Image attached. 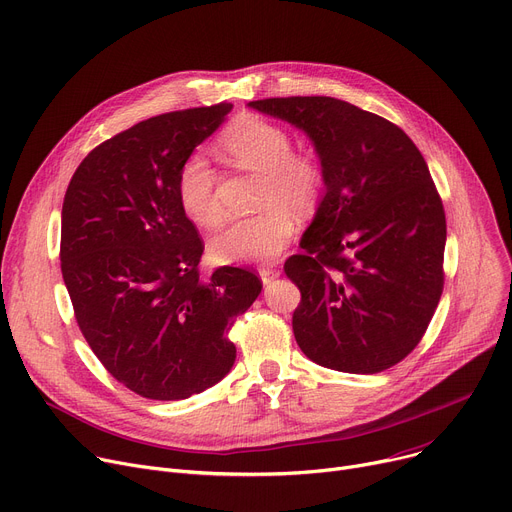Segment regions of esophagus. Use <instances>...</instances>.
<instances>
[{
	"label": "esophagus",
	"instance_id": "obj_1",
	"mask_svg": "<svg viewBox=\"0 0 512 512\" xmlns=\"http://www.w3.org/2000/svg\"><path fill=\"white\" fill-rule=\"evenodd\" d=\"M259 278L267 286V284L274 282L276 278H280V269H276V267H261L259 269Z\"/></svg>",
	"mask_w": 512,
	"mask_h": 512
}]
</instances>
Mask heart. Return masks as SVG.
<instances>
[{
  "mask_svg": "<svg viewBox=\"0 0 512 512\" xmlns=\"http://www.w3.org/2000/svg\"><path fill=\"white\" fill-rule=\"evenodd\" d=\"M220 152L241 170L259 173L255 216L234 220L210 241V253L220 263H253L274 259L292 238L294 218L315 212L325 173L313 152L292 150L290 133L263 117L245 113L236 117L220 135ZM175 193L181 212L201 228L222 222L216 197V170L201 154L187 156L177 173Z\"/></svg>",
  "mask_w": 512,
  "mask_h": 512,
  "instance_id": "b5f03b06",
  "label": "heart"
}]
</instances>
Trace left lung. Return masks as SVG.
Wrapping results in <instances>:
<instances>
[{"label": "left lung", "mask_w": 512, "mask_h": 512, "mask_svg": "<svg viewBox=\"0 0 512 512\" xmlns=\"http://www.w3.org/2000/svg\"><path fill=\"white\" fill-rule=\"evenodd\" d=\"M315 146L325 195L284 271L302 300L292 317L313 362L372 374L401 362L436 311L447 220L416 144L391 121L331 96L253 100Z\"/></svg>", "instance_id": "1"}]
</instances>
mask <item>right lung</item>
<instances>
[{"mask_svg": "<svg viewBox=\"0 0 512 512\" xmlns=\"http://www.w3.org/2000/svg\"><path fill=\"white\" fill-rule=\"evenodd\" d=\"M230 102L164 113L94 148L67 185L61 274L88 346L133 393L177 401L230 372L234 319L261 292L241 267L199 278L203 243L181 212V162L208 140Z\"/></svg>", "mask_w": 512, "mask_h": 512, "instance_id": "obj_1", "label": "right lung"}]
</instances>
